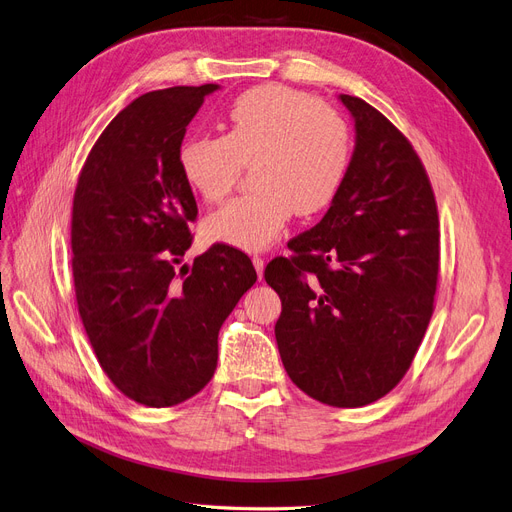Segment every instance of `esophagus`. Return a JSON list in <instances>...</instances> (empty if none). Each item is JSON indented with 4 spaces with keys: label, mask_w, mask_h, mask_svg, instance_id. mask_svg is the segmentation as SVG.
Listing matches in <instances>:
<instances>
[{
    "label": "esophagus",
    "mask_w": 512,
    "mask_h": 512,
    "mask_svg": "<svg viewBox=\"0 0 512 512\" xmlns=\"http://www.w3.org/2000/svg\"><path fill=\"white\" fill-rule=\"evenodd\" d=\"M253 266H255V270H257V274L261 278L263 276V268H266V261H263L261 255H253Z\"/></svg>",
    "instance_id": "esophagus-1"
}]
</instances>
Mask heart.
<instances>
[{"instance_id": "1", "label": "heart", "mask_w": 512, "mask_h": 512, "mask_svg": "<svg viewBox=\"0 0 512 512\" xmlns=\"http://www.w3.org/2000/svg\"><path fill=\"white\" fill-rule=\"evenodd\" d=\"M352 156L350 126L337 109L282 84L244 90L223 116V137L196 135L179 147L185 183L206 202L232 192L253 164V192L206 219V234L242 249L272 244L295 211L314 215L335 198Z\"/></svg>"}]
</instances>
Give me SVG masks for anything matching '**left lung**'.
<instances>
[{
  "mask_svg": "<svg viewBox=\"0 0 512 512\" xmlns=\"http://www.w3.org/2000/svg\"><path fill=\"white\" fill-rule=\"evenodd\" d=\"M356 147L327 215L263 276L282 312L291 382L331 407L386 396L418 352L439 282V211L426 168L384 113L342 94Z\"/></svg>",
  "mask_w": 512,
  "mask_h": 512,
  "instance_id": "8db88e82",
  "label": "left lung"
}]
</instances>
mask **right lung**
I'll return each instance as SVG.
<instances>
[{
	"mask_svg": "<svg viewBox=\"0 0 512 512\" xmlns=\"http://www.w3.org/2000/svg\"><path fill=\"white\" fill-rule=\"evenodd\" d=\"M217 88L175 86L132 101L92 145L75 185L82 325L111 384L145 407L179 405L211 382L223 320L257 280L249 255L223 242L177 270L198 217L179 147Z\"/></svg>",
	"mask_w": 512,
	"mask_h": 512,
	"instance_id": "add662e5",
	"label": "right lung"
}]
</instances>
